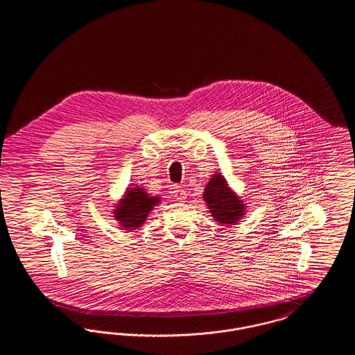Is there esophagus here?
Masks as SVG:
<instances>
[{
	"mask_svg": "<svg viewBox=\"0 0 355 355\" xmlns=\"http://www.w3.org/2000/svg\"><path fill=\"white\" fill-rule=\"evenodd\" d=\"M186 196H187V194H186V190L181 189V187H175V190H174V197H175L177 201H180V202L185 201Z\"/></svg>",
	"mask_w": 355,
	"mask_h": 355,
	"instance_id": "obj_1",
	"label": "esophagus"
}]
</instances>
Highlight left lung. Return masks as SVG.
<instances>
[{
	"instance_id": "1",
	"label": "left lung",
	"mask_w": 355,
	"mask_h": 355,
	"mask_svg": "<svg viewBox=\"0 0 355 355\" xmlns=\"http://www.w3.org/2000/svg\"><path fill=\"white\" fill-rule=\"evenodd\" d=\"M202 198L213 220L222 226L236 225L248 211L245 201L229 186L220 173L211 175L205 186Z\"/></svg>"
}]
</instances>
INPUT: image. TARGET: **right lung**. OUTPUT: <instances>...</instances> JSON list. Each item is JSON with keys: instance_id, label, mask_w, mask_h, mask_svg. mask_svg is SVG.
Listing matches in <instances>:
<instances>
[{"instance_id": "add662e5", "label": "right lung", "mask_w": 355, "mask_h": 355, "mask_svg": "<svg viewBox=\"0 0 355 355\" xmlns=\"http://www.w3.org/2000/svg\"><path fill=\"white\" fill-rule=\"evenodd\" d=\"M161 202L159 196H150L141 185L128 187L123 196L114 205L112 213L122 230L133 232L146 222L153 209Z\"/></svg>"}]
</instances>
